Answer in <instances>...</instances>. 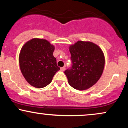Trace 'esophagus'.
I'll return each instance as SVG.
<instances>
[{
	"instance_id": "esophagus-1",
	"label": "esophagus",
	"mask_w": 128,
	"mask_h": 128,
	"mask_svg": "<svg viewBox=\"0 0 128 128\" xmlns=\"http://www.w3.org/2000/svg\"><path fill=\"white\" fill-rule=\"evenodd\" d=\"M61 71H64V70H66V67H61Z\"/></svg>"
}]
</instances>
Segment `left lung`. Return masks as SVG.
<instances>
[{
	"label": "left lung",
	"instance_id": "obj_1",
	"mask_svg": "<svg viewBox=\"0 0 128 128\" xmlns=\"http://www.w3.org/2000/svg\"><path fill=\"white\" fill-rule=\"evenodd\" d=\"M72 67L64 73L74 88L84 90L98 81L103 73L105 58L102 50L92 42L78 41L70 47Z\"/></svg>",
	"mask_w": 128,
	"mask_h": 128
}]
</instances>
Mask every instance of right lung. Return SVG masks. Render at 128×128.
<instances>
[{"label": "right lung", "instance_id": "add662e5", "mask_svg": "<svg viewBox=\"0 0 128 128\" xmlns=\"http://www.w3.org/2000/svg\"><path fill=\"white\" fill-rule=\"evenodd\" d=\"M54 49V46L43 39H32L23 46L19 55V64L29 84L43 88L52 81L60 69L53 55Z\"/></svg>", "mask_w": 128, "mask_h": 128}]
</instances>
